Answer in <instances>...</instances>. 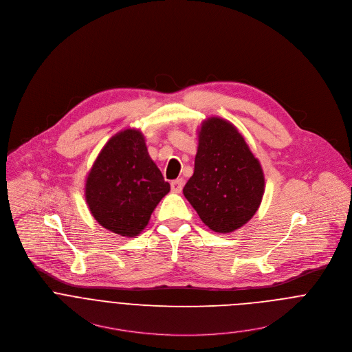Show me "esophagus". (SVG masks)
<instances>
[{"label": "esophagus", "instance_id": "obj_1", "mask_svg": "<svg viewBox=\"0 0 352 352\" xmlns=\"http://www.w3.org/2000/svg\"><path fill=\"white\" fill-rule=\"evenodd\" d=\"M183 186H184V180L183 179H176L170 183V188L173 192H180L183 190Z\"/></svg>", "mask_w": 352, "mask_h": 352}]
</instances>
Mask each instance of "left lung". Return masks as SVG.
<instances>
[{"mask_svg":"<svg viewBox=\"0 0 352 352\" xmlns=\"http://www.w3.org/2000/svg\"><path fill=\"white\" fill-rule=\"evenodd\" d=\"M197 135L195 170L183 193L208 228L232 232L253 218L262 201V166L242 134L223 118H207Z\"/></svg>","mask_w":352,"mask_h":352,"instance_id":"obj_1","label":"left lung"}]
</instances>
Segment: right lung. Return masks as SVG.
<instances>
[{"label":"right lung","mask_w":352,"mask_h":352,"mask_svg":"<svg viewBox=\"0 0 352 352\" xmlns=\"http://www.w3.org/2000/svg\"><path fill=\"white\" fill-rule=\"evenodd\" d=\"M170 186L151 159L145 137L126 129L113 135L90 169L85 196L91 215L106 230L137 236Z\"/></svg>","instance_id":"add662e5"}]
</instances>
